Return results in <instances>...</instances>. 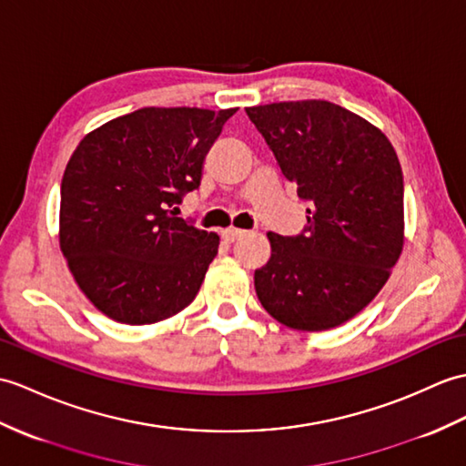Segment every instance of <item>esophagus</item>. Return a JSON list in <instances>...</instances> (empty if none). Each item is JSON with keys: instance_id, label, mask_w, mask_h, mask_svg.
Wrapping results in <instances>:
<instances>
[{"instance_id": "obj_1", "label": "esophagus", "mask_w": 466, "mask_h": 466, "mask_svg": "<svg viewBox=\"0 0 466 466\" xmlns=\"http://www.w3.org/2000/svg\"><path fill=\"white\" fill-rule=\"evenodd\" d=\"M248 232L240 230V228H226V230H222V238H224L226 242H234V240H238V238H242Z\"/></svg>"}]
</instances>
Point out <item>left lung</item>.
Wrapping results in <instances>:
<instances>
[{"label": "left lung", "instance_id": "8db88e82", "mask_svg": "<svg viewBox=\"0 0 466 466\" xmlns=\"http://www.w3.org/2000/svg\"><path fill=\"white\" fill-rule=\"evenodd\" d=\"M282 175L309 204L294 236L269 232L258 299L288 328L323 331L357 316L403 248V172L387 137L328 101L248 106Z\"/></svg>", "mask_w": 466, "mask_h": 466}]
</instances>
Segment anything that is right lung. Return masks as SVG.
<instances>
[{
  "label": "right lung",
  "instance_id": "add662e5",
  "mask_svg": "<svg viewBox=\"0 0 466 466\" xmlns=\"http://www.w3.org/2000/svg\"><path fill=\"white\" fill-rule=\"evenodd\" d=\"M236 109L147 106L75 148L61 180V252L75 282L115 321L145 326L197 298L220 238L178 214Z\"/></svg>",
  "mask_w": 466,
  "mask_h": 466
}]
</instances>
